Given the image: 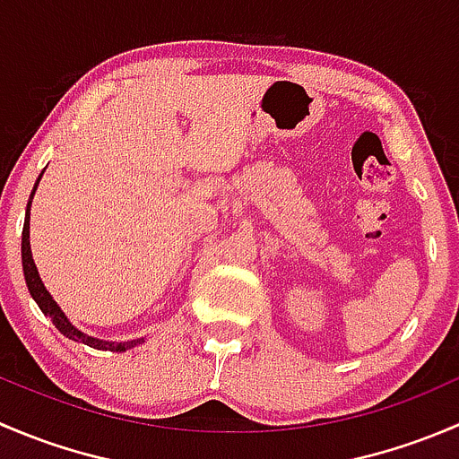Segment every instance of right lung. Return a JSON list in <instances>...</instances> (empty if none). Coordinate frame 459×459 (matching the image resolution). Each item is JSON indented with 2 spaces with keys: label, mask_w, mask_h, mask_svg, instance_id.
I'll return each instance as SVG.
<instances>
[{
  "label": "right lung",
  "mask_w": 459,
  "mask_h": 459,
  "mask_svg": "<svg viewBox=\"0 0 459 459\" xmlns=\"http://www.w3.org/2000/svg\"><path fill=\"white\" fill-rule=\"evenodd\" d=\"M41 175H44V173H41ZM41 175H39V178H37L35 188H32L30 202H32V195H35L37 184H39ZM30 202H29V206H26L24 233H22V264H24L26 286H29L32 299H35V302L39 304L41 313H44L46 317H50V322L55 324V328H57V331L62 333V335H66L68 340H73V342H80V344L91 346V349L110 351V353H124V351H128V349H133V346L142 344L143 337H140V340H131V342H106V340H97V337L86 335V333H82L80 328L73 326V324L68 322V317L64 316V311H62V308H59V304L55 302L53 295H50L48 290H46L44 281H41L39 273H37L35 262H32V253H30Z\"/></svg>",
  "instance_id": "add662e5"
}]
</instances>
